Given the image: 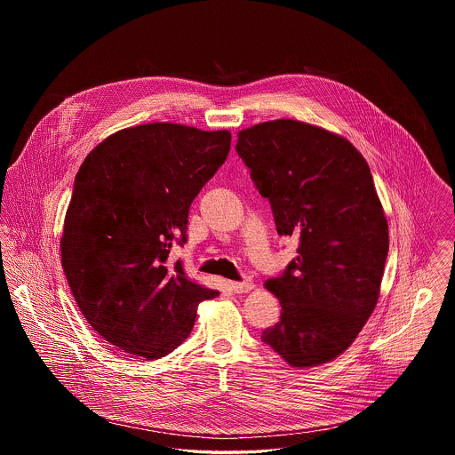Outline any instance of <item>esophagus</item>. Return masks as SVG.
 Instances as JSON below:
<instances>
[{
	"label": "esophagus",
	"instance_id": "1",
	"mask_svg": "<svg viewBox=\"0 0 455 455\" xmlns=\"http://www.w3.org/2000/svg\"><path fill=\"white\" fill-rule=\"evenodd\" d=\"M228 288H230V291H234V293H247V291H251V290L254 288V283L230 282L228 283Z\"/></svg>",
	"mask_w": 455,
	"mask_h": 455
}]
</instances>
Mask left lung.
<instances>
[{
  "label": "left lung",
  "mask_w": 455,
  "mask_h": 455,
  "mask_svg": "<svg viewBox=\"0 0 455 455\" xmlns=\"http://www.w3.org/2000/svg\"><path fill=\"white\" fill-rule=\"evenodd\" d=\"M235 150L278 234L299 238V256L266 282L282 317L260 339L291 367L331 362L373 312L389 252L370 167L345 138L293 119L240 131Z\"/></svg>",
  "instance_id": "8db88e82"
}]
</instances>
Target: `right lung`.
<instances>
[{
  "label": "right lung",
  "instance_id": "obj_1",
  "mask_svg": "<svg viewBox=\"0 0 455 455\" xmlns=\"http://www.w3.org/2000/svg\"><path fill=\"white\" fill-rule=\"evenodd\" d=\"M228 131L155 123L119 131L75 177L61 264L88 324L112 347L156 360L189 336L217 290L169 262L188 240L191 203L230 152Z\"/></svg>",
  "mask_w": 455,
  "mask_h": 455
}]
</instances>
